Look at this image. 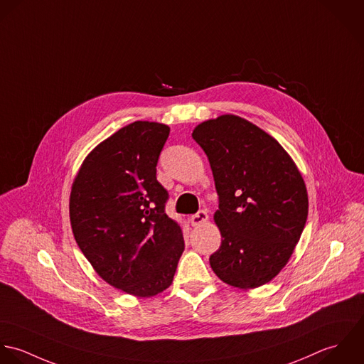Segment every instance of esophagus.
<instances>
[{
	"mask_svg": "<svg viewBox=\"0 0 364 364\" xmlns=\"http://www.w3.org/2000/svg\"><path fill=\"white\" fill-rule=\"evenodd\" d=\"M208 220V214L204 211V210H200L197 214H194L193 217H191V223L194 225V226H198V225H201V223H204V222H207Z\"/></svg>",
	"mask_w": 364,
	"mask_h": 364,
	"instance_id": "1",
	"label": "esophagus"
}]
</instances>
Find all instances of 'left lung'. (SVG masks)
Segmentation results:
<instances>
[{
	"mask_svg": "<svg viewBox=\"0 0 364 364\" xmlns=\"http://www.w3.org/2000/svg\"><path fill=\"white\" fill-rule=\"evenodd\" d=\"M193 138L218 193L214 219L222 242L210 264L229 286L260 287L280 273L299 240L308 217L304 180L274 138L239 117L205 121Z\"/></svg>",
	"mask_w": 364,
	"mask_h": 364,
	"instance_id": "left-lung-1",
	"label": "left lung"
}]
</instances>
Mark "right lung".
<instances>
[{"label": "right lung", "mask_w": 364, "mask_h": 364, "mask_svg": "<svg viewBox=\"0 0 364 364\" xmlns=\"http://www.w3.org/2000/svg\"><path fill=\"white\" fill-rule=\"evenodd\" d=\"M168 134L167 125L147 121L119 129L87 156L70 194L78 247L108 284L136 296L166 290L184 252L156 177Z\"/></svg>", "instance_id": "1"}]
</instances>
